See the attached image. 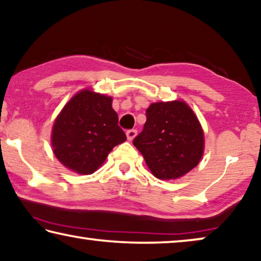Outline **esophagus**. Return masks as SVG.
Here are the masks:
<instances>
[{
  "mask_svg": "<svg viewBox=\"0 0 261 261\" xmlns=\"http://www.w3.org/2000/svg\"><path fill=\"white\" fill-rule=\"evenodd\" d=\"M136 135H137V130H135V129H130L126 131V137L129 141H132V139L136 137Z\"/></svg>",
  "mask_w": 261,
  "mask_h": 261,
  "instance_id": "obj_1",
  "label": "esophagus"
}]
</instances>
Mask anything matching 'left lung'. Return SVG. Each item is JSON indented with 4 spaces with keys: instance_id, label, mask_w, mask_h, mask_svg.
I'll return each mask as SVG.
<instances>
[{
    "instance_id": "left-lung-1",
    "label": "left lung",
    "mask_w": 261,
    "mask_h": 261,
    "mask_svg": "<svg viewBox=\"0 0 261 261\" xmlns=\"http://www.w3.org/2000/svg\"><path fill=\"white\" fill-rule=\"evenodd\" d=\"M134 145L154 177L177 179L200 162L204 132L184 100L157 102L146 109V122Z\"/></svg>"
}]
</instances>
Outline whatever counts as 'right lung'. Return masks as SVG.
<instances>
[{"mask_svg":"<svg viewBox=\"0 0 261 261\" xmlns=\"http://www.w3.org/2000/svg\"><path fill=\"white\" fill-rule=\"evenodd\" d=\"M125 141L111 97L88 89L65 104L51 132L56 158L65 168L81 174L95 172L110 151Z\"/></svg>","mask_w":261,"mask_h":261,"instance_id":"add662e5","label":"right lung"}]
</instances>
